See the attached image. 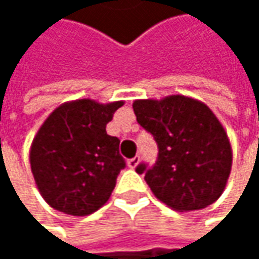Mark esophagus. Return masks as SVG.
Instances as JSON below:
<instances>
[{
	"mask_svg": "<svg viewBox=\"0 0 259 259\" xmlns=\"http://www.w3.org/2000/svg\"><path fill=\"white\" fill-rule=\"evenodd\" d=\"M127 165H129V168L135 169V168L139 165V156H135L133 159H129V160H127Z\"/></svg>",
	"mask_w": 259,
	"mask_h": 259,
	"instance_id": "1",
	"label": "esophagus"
}]
</instances>
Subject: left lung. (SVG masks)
<instances>
[{
    "instance_id": "8db88e82",
    "label": "left lung",
    "mask_w": 259,
    "mask_h": 259,
    "mask_svg": "<svg viewBox=\"0 0 259 259\" xmlns=\"http://www.w3.org/2000/svg\"><path fill=\"white\" fill-rule=\"evenodd\" d=\"M133 112L159 147L153 168H136L154 196L176 211L201 210L218 201L231 174L233 148L213 111L198 99L172 94L135 100Z\"/></svg>"
}]
</instances>
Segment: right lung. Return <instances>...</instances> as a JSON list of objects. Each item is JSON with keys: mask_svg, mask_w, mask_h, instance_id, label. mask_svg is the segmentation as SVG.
Returning a JSON list of instances; mask_svg holds the SVG:
<instances>
[{"mask_svg": "<svg viewBox=\"0 0 259 259\" xmlns=\"http://www.w3.org/2000/svg\"><path fill=\"white\" fill-rule=\"evenodd\" d=\"M123 105V100L66 102L37 130L29 148L31 172L52 208L88 216L108 202L126 163L118 151L120 139L106 133V124Z\"/></svg>", "mask_w": 259, "mask_h": 259, "instance_id": "right-lung-1", "label": "right lung"}]
</instances>
